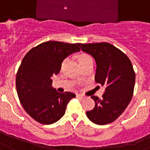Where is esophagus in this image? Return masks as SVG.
<instances>
[{
    "label": "esophagus",
    "instance_id": "1",
    "mask_svg": "<svg viewBox=\"0 0 150 150\" xmlns=\"http://www.w3.org/2000/svg\"><path fill=\"white\" fill-rule=\"evenodd\" d=\"M76 97H78V98H79V99H81V100L84 98V97H83V96H82V95H80V94H76Z\"/></svg>",
    "mask_w": 150,
    "mask_h": 150
}]
</instances>
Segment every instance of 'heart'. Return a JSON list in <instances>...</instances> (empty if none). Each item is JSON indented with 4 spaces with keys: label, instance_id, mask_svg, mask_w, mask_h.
<instances>
[{
    "label": "heart",
    "instance_id": "obj_1",
    "mask_svg": "<svg viewBox=\"0 0 150 150\" xmlns=\"http://www.w3.org/2000/svg\"><path fill=\"white\" fill-rule=\"evenodd\" d=\"M77 59H78V62L79 65L83 64V63H85L87 62H89V61H93L92 57H90L88 53H81L78 54L77 56Z\"/></svg>",
    "mask_w": 150,
    "mask_h": 150
}]
</instances>
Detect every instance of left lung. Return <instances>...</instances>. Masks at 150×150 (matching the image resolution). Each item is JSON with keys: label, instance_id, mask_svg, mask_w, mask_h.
I'll return each mask as SVG.
<instances>
[{"label": "left lung", "instance_id": "obj_1", "mask_svg": "<svg viewBox=\"0 0 150 150\" xmlns=\"http://www.w3.org/2000/svg\"><path fill=\"white\" fill-rule=\"evenodd\" d=\"M78 45L95 59V81L105 87L101 99L92 97L95 107L86 112L87 117L98 125L110 123L122 115L132 100L136 80L132 64L125 53L109 43Z\"/></svg>", "mask_w": 150, "mask_h": 150}]
</instances>
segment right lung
I'll list each match as a JSON object with an SVG mask.
<instances>
[{"label":"right lung","mask_w":150,"mask_h":150,"mask_svg":"<svg viewBox=\"0 0 150 150\" xmlns=\"http://www.w3.org/2000/svg\"><path fill=\"white\" fill-rule=\"evenodd\" d=\"M78 44L47 41L35 46L22 61L16 75L18 96L24 110L42 124H52L65 115L74 93H60L52 87L53 75L60 71L70 54L79 51Z\"/></svg>","instance_id":"right-lung-1"}]
</instances>
